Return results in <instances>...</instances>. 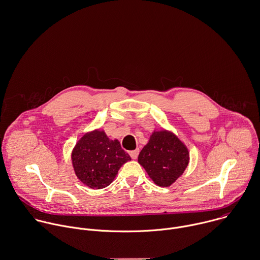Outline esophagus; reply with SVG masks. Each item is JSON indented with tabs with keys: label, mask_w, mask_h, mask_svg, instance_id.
Returning a JSON list of instances; mask_svg holds the SVG:
<instances>
[{
	"label": "esophagus",
	"mask_w": 260,
	"mask_h": 260,
	"mask_svg": "<svg viewBox=\"0 0 260 260\" xmlns=\"http://www.w3.org/2000/svg\"><path fill=\"white\" fill-rule=\"evenodd\" d=\"M130 156L132 157V159H136L138 157V154H139V149H135V150H132L129 152Z\"/></svg>",
	"instance_id": "1"
}]
</instances>
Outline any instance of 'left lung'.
<instances>
[{"label": "left lung", "mask_w": 260, "mask_h": 260, "mask_svg": "<svg viewBox=\"0 0 260 260\" xmlns=\"http://www.w3.org/2000/svg\"><path fill=\"white\" fill-rule=\"evenodd\" d=\"M138 162L157 185L169 186L187 167L188 152L173 134L154 132L140 151Z\"/></svg>", "instance_id": "8db88e82"}]
</instances>
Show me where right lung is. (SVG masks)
Masks as SVG:
<instances>
[{
	"label": "right lung",
	"mask_w": 260,
	"mask_h": 260,
	"mask_svg": "<svg viewBox=\"0 0 260 260\" xmlns=\"http://www.w3.org/2000/svg\"><path fill=\"white\" fill-rule=\"evenodd\" d=\"M72 158L79 179L95 189L108 186L119 169L131 160L118 140L112 141L105 132L98 130L83 136L77 143Z\"/></svg>",
	"instance_id": "right-lung-1"
}]
</instances>
